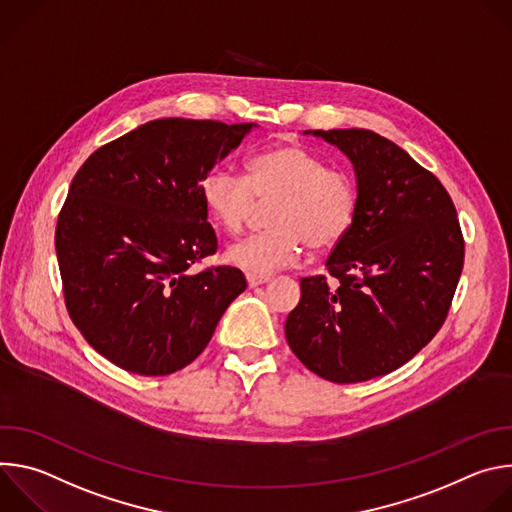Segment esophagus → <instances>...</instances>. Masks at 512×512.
I'll return each instance as SVG.
<instances>
[{
	"mask_svg": "<svg viewBox=\"0 0 512 512\" xmlns=\"http://www.w3.org/2000/svg\"><path fill=\"white\" fill-rule=\"evenodd\" d=\"M269 279H271L269 275H255V273H247V283H249V287L263 285V283H267Z\"/></svg>",
	"mask_w": 512,
	"mask_h": 512,
	"instance_id": "34e87169",
	"label": "esophagus"
}]
</instances>
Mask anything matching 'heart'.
Wrapping results in <instances>:
<instances>
[{
	"instance_id": "b5f03b06",
	"label": "heart",
	"mask_w": 512,
	"mask_h": 512,
	"mask_svg": "<svg viewBox=\"0 0 512 512\" xmlns=\"http://www.w3.org/2000/svg\"><path fill=\"white\" fill-rule=\"evenodd\" d=\"M212 223L241 233L257 204L276 200L269 231L249 235L227 251V261L247 273L267 275L296 265L306 249L336 247L352 227L356 188L338 168L300 143H283L253 156L247 176L229 168L208 170L198 186Z\"/></svg>"
}]
</instances>
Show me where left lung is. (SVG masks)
<instances>
[{"mask_svg":"<svg viewBox=\"0 0 512 512\" xmlns=\"http://www.w3.org/2000/svg\"><path fill=\"white\" fill-rule=\"evenodd\" d=\"M314 135L352 162L356 214L326 261L328 275L300 279L285 338L312 373L348 385L403 367L442 328L464 237L444 184L397 143L369 129Z\"/></svg>","mask_w":512,"mask_h":512,"instance_id":"obj_1","label":"left lung"}]
</instances>
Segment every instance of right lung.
I'll return each mask as SVG.
<instances>
[{
  "label": "right lung",
  "mask_w": 512,
  "mask_h": 512,
  "mask_svg": "<svg viewBox=\"0 0 512 512\" xmlns=\"http://www.w3.org/2000/svg\"><path fill=\"white\" fill-rule=\"evenodd\" d=\"M255 123L168 117L101 145L79 168L56 223L64 304L119 369L172 375L210 342L243 294L241 269L192 265L218 249L200 180Z\"/></svg>",
  "instance_id": "obj_1"
}]
</instances>
